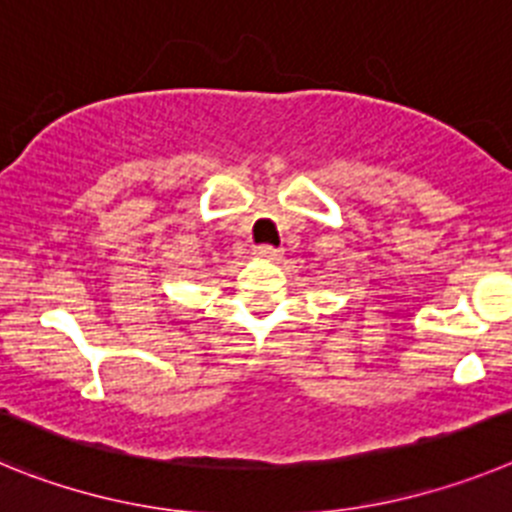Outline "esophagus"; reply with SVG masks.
<instances>
[{
  "label": "esophagus",
  "instance_id": "1",
  "mask_svg": "<svg viewBox=\"0 0 512 512\" xmlns=\"http://www.w3.org/2000/svg\"><path fill=\"white\" fill-rule=\"evenodd\" d=\"M255 255L262 257V260H278V257H281V250L273 247V244H260V247H255Z\"/></svg>",
  "mask_w": 512,
  "mask_h": 512
}]
</instances>
